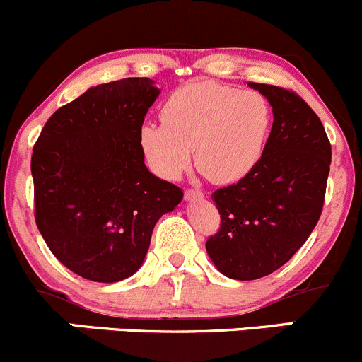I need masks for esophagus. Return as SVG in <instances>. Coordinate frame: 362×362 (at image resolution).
I'll return each instance as SVG.
<instances>
[{
    "label": "esophagus",
    "instance_id": "1",
    "mask_svg": "<svg viewBox=\"0 0 362 362\" xmlns=\"http://www.w3.org/2000/svg\"><path fill=\"white\" fill-rule=\"evenodd\" d=\"M185 199L186 200H189V202H192V200H202L204 199V193L200 192V189H186L185 192Z\"/></svg>",
    "mask_w": 362,
    "mask_h": 362
}]
</instances>
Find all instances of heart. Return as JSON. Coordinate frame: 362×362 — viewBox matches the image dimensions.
<instances>
[{
    "mask_svg": "<svg viewBox=\"0 0 362 362\" xmlns=\"http://www.w3.org/2000/svg\"><path fill=\"white\" fill-rule=\"evenodd\" d=\"M162 124L144 123L139 142L149 169L180 180L192 163L216 185L248 176L269 137V100L218 82H192L167 98Z\"/></svg>",
    "mask_w": 362,
    "mask_h": 362,
    "instance_id": "obj_1",
    "label": "heart"
}]
</instances>
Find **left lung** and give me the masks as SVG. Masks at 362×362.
<instances>
[{"label":"left lung","instance_id":"8db88e82","mask_svg":"<svg viewBox=\"0 0 362 362\" xmlns=\"http://www.w3.org/2000/svg\"><path fill=\"white\" fill-rule=\"evenodd\" d=\"M269 100L273 128L255 169L216 189L220 230L207 255L232 280H257L280 269L310 238L324 206L331 144L311 107L291 89L248 82Z\"/></svg>","mask_w":362,"mask_h":362}]
</instances>
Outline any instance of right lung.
<instances>
[{
	"label": "right lung",
	"instance_id": "1",
	"mask_svg": "<svg viewBox=\"0 0 362 362\" xmlns=\"http://www.w3.org/2000/svg\"><path fill=\"white\" fill-rule=\"evenodd\" d=\"M160 89L148 77L98 84L56 110L31 156L35 220L78 276L114 284L144 262L153 228L182 199L156 177L139 142Z\"/></svg>",
	"mask_w": 362,
	"mask_h": 362
}]
</instances>
